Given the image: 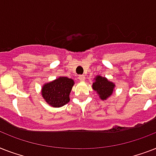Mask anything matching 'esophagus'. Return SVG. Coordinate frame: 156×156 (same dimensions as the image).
Instances as JSON below:
<instances>
[{
    "mask_svg": "<svg viewBox=\"0 0 156 156\" xmlns=\"http://www.w3.org/2000/svg\"><path fill=\"white\" fill-rule=\"evenodd\" d=\"M78 78H79V80L80 81H85L86 78L84 75H79L78 76Z\"/></svg>",
    "mask_w": 156,
    "mask_h": 156,
    "instance_id": "obj_1",
    "label": "esophagus"
}]
</instances>
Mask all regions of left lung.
<instances>
[{"label": "left lung", "mask_w": 156, "mask_h": 156, "mask_svg": "<svg viewBox=\"0 0 156 156\" xmlns=\"http://www.w3.org/2000/svg\"><path fill=\"white\" fill-rule=\"evenodd\" d=\"M115 87L113 83L108 81L105 78H103L101 76H97L95 78V82L93 83V89L99 93L100 97L101 100H106L107 98L109 97L113 92V88Z\"/></svg>", "instance_id": "1"}]
</instances>
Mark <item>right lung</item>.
Here are the masks:
<instances>
[{
  "label": "right lung",
  "mask_w": 156,
  "mask_h": 156,
  "mask_svg": "<svg viewBox=\"0 0 156 156\" xmlns=\"http://www.w3.org/2000/svg\"><path fill=\"white\" fill-rule=\"evenodd\" d=\"M73 83V80L71 78L60 77L43 87V98L52 107L64 106L69 101V93Z\"/></svg>",
  "instance_id": "1"
}]
</instances>
